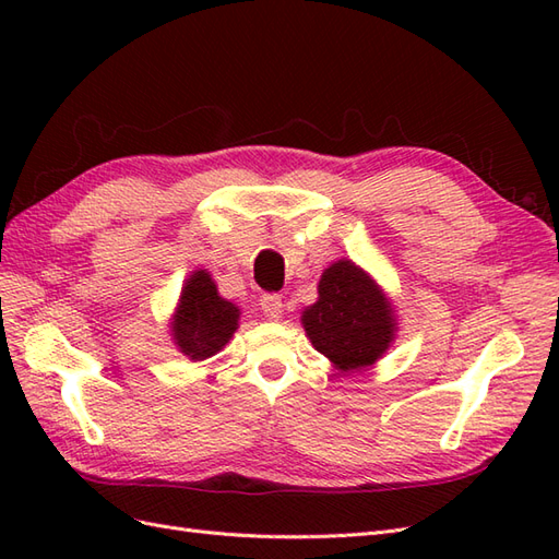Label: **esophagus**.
Here are the masks:
<instances>
[{
  "mask_svg": "<svg viewBox=\"0 0 559 559\" xmlns=\"http://www.w3.org/2000/svg\"><path fill=\"white\" fill-rule=\"evenodd\" d=\"M261 310H263V314H265L267 319H280L282 312H284V302H282L280 296L267 294V296L261 298Z\"/></svg>",
  "mask_w": 559,
  "mask_h": 559,
  "instance_id": "34e87169",
  "label": "esophagus"
}]
</instances>
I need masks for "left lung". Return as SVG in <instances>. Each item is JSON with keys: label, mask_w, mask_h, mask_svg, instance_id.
Here are the masks:
<instances>
[{"label": "left lung", "mask_w": 559, "mask_h": 559, "mask_svg": "<svg viewBox=\"0 0 559 559\" xmlns=\"http://www.w3.org/2000/svg\"><path fill=\"white\" fill-rule=\"evenodd\" d=\"M300 324L312 347L347 376L373 368L399 331L392 298L349 259L321 273L317 300L302 310Z\"/></svg>", "instance_id": "left-lung-1"}]
</instances>
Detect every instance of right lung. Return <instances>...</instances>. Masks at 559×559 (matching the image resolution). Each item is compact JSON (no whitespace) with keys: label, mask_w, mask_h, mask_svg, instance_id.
<instances>
[{"label":"right lung","mask_w":559,"mask_h":559,"mask_svg":"<svg viewBox=\"0 0 559 559\" xmlns=\"http://www.w3.org/2000/svg\"><path fill=\"white\" fill-rule=\"evenodd\" d=\"M240 326V308L218 296L207 270H193L183 280L179 302L170 317V337L189 361H205L222 352Z\"/></svg>","instance_id":"1"}]
</instances>
